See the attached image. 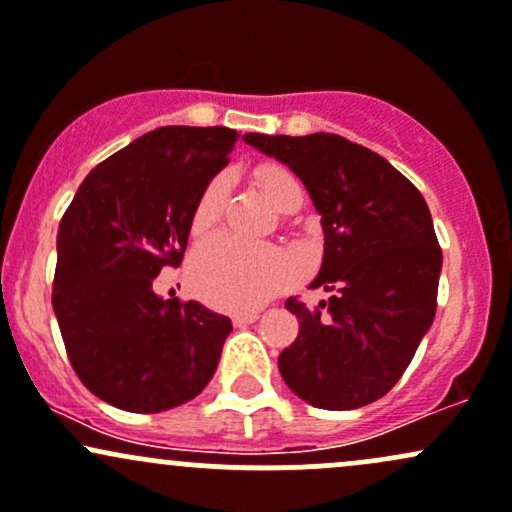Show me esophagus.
<instances>
[{"label": "esophagus", "instance_id": "esophagus-1", "mask_svg": "<svg viewBox=\"0 0 512 512\" xmlns=\"http://www.w3.org/2000/svg\"><path fill=\"white\" fill-rule=\"evenodd\" d=\"M258 319V312H239L234 314L232 321L234 326H244V324H254V321Z\"/></svg>", "mask_w": 512, "mask_h": 512}]
</instances>
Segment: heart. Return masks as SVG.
<instances>
[{
	"mask_svg": "<svg viewBox=\"0 0 512 512\" xmlns=\"http://www.w3.org/2000/svg\"><path fill=\"white\" fill-rule=\"evenodd\" d=\"M254 183L268 203L280 212H295L304 203L300 176L285 164L263 162L254 169ZM229 198V179L217 174L200 188L195 198L188 229L193 237H205L220 225ZM295 261L278 246L246 244L234 237L208 239L195 249L188 278L195 295L212 307L241 312L263 304L295 278Z\"/></svg>",
	"mask_w": 512,
	"mask_h": 512,
	"instance_id": "1",
	"label": "heart"
}]
</instances>
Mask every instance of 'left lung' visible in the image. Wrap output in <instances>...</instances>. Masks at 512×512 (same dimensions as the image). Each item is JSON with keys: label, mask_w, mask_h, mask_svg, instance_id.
Returning a JSON list of instances; mask_svg holds the SVG:
<instances>
[{"label": "left lung", "mask_w": 512, "mask_h": 512, "mask_svg": "<svg viewBox=\"0 0 512 512\" xmlns=\"http://www.w3.org/2000/svg\"><path fill=\"white\" fill-rule=\"evenodd\" d=\"M244 140L300 176L324 227V263L309 287L333 295L314 309L285 302L300 333L280 353V375L319 409L382 399L438 307L442 249L426 200L387 159L333 132Z\"/></svg>", "instance_id": "obj_1"}]
</instances>
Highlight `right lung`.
<instances>
[{"label": "right lung", "instance_id": "obj_1", "mask_svg": "<svg viewBox=\"0 0 512 512\" xmlns=\"http://www.w3.org/2000/svg\"><path fill=\"white\" fill-rule=\"evenodd\" d=\"M237 130L166 125L86 176L57 229L53 309L77 377L106 404L159 413L208 387L232 321L162 300L200 188L229 162Z\"/></svg>", "mask_w": 512, "mask_h": 512}]
</instances>
